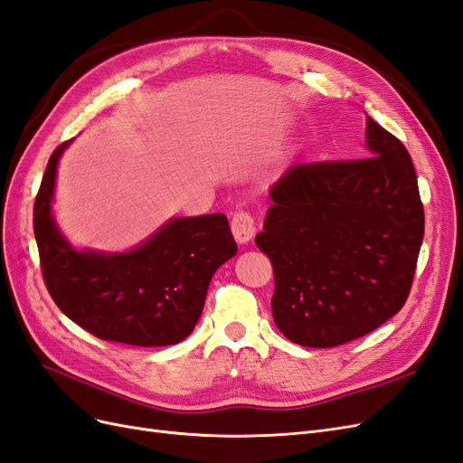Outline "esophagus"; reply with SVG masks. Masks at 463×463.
<instances>
[{"label":"esophagus","mask_w":463,"mask_h":463,"mask_svg":"<svg viewBox=\"0 0 463 463\" xmlns=\"http://www.w3.org/2000/svg\"><path fill=\"white\" fill-rule=\"evenodd\" d=\"M255 218L250 216L245 210H237V213L232 216V233L235 237V241L247 243L253 240L255 235Z\"/></svg>","instance_id":"34e87169"}]
</instances>
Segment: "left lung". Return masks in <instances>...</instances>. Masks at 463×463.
I'll return each instance as SVG.
<instances>
[{
  "label": "left lung",
  "mask_w": 463,
  "mask_h": 463,
  "mask_svg": "<svg viewBox=\"0 0 463 463\" xmlns=\"http://www.w3.org/2000/svg\"><path fill=\"white\" fill-rule=\"evenodd\" d=\"M369 158L291 165L270 189L257 247L274 270L272 317L288 340L335 347L408 301L425 233L408 148L367 119Z\"/></svg>",
  "instance_id": "1"
}]
</instances>
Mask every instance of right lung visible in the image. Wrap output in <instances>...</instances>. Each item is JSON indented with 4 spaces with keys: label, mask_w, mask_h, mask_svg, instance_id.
Instances as JSON below:
<instances>
[{
    "label": "right lung",
    "mask_w": 463,
    "mask_h": 463,
    "mask_svg": "<svg viewBox=\"0 0 463 463\" xmlns=\"http://www.w3.org/2000/svg\"><path fill=\"white\" fill-rule=\"evenodd\" d=\"M67 145L53 150L34 201L40 269L52 299L106 342L158 347L185 340L203 313L210 279L237 253L228 218H175L125 255L79 253L55 228L50 208Z\"/></svg>",
    "instance_id": "right-lung-1"
}]
</instances>
